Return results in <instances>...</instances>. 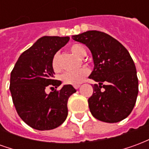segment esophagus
<instances>
[{"instance_id": "esophagus-1", "label": "esophagus", "mask_w": 149, "mask_h": 149, "mask_svg": "<svg viewBox=\"0 0 149 149\" xmlns=\"http://www.w3.org/2000/svg\"><path fill=\"white\" fill-rule=\"evenodd\" d=\"M74 88L76 89H78L80 88V84H77V85H74Z\"/></svg>"}]
</instances>
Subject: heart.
I'll return each instance as SVG.
<instances>
[{"label":"heart","instance_id":"heart-1","mask_svg":"<svg viewBox=\"0 0 149 149\" xmlns=\"http://www.w3.org/2000/svg\"><path fill=\"white\" fill-rule=\"evenodd\" d=\"M71 52L79 58L84 57L87 52L86 49L81 45H73L70 47ZM52 67L54 71L59 70V54L56 53L53 56L52 60ZM88 74V70L87 68H81L77 71L66 72L61 76V80L63 83L66 84H72V85H77L84 81V78Z\"/></svg>","mask_w":149,"mask_h":149}]
</instances>
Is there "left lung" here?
Masks as SVG:
<instances>
[{
	"label": "left lung",
	"instance_id": "1",
	"mask_svg": "<svg viewBox=\"0 0 149 149\" xmlns=\"http://www.w3.org/2000/svg\"><path fill=\"white\" fill-rule=\"evenodd\" d=\"M72 38L85 45L93 56L94 68L88 77L99 85L93 86L88 100L92 115L107 123L121 121L131 113L138 95L136 69L129 52L117 40L100 31Z\"/></svg>",
	"mask_w": 149,
	"mask_h": 149
}]
</instances>
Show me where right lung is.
<instances>
[{"label": "right lung", "mask_w": 149, "mask_h": 149, "mask_svg": "<svg viewBox=\"0 0 149 149\" xmlns=\"http://www.w3.org/2000/svg\"><path fill=\"white\" fill-rule=\"evenodd\" d=\"M69 39L40 37L20 56L11 72L9 89L13 104L19 116L34 129H53L67 118L68 98L77 90L71 84L50 93L45 90L50 85L56 88L61 84V81L53 79L52 60Z\"/></svg>", "instance_id": "1"}]
</instances>
